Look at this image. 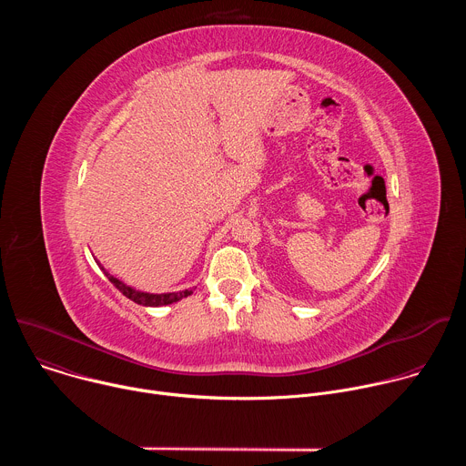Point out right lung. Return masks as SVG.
<instances>
[{
  "label": "right lung",
  "instance_id": "add662e5",
  "mask_svg": "<svg viewBox=\"0 0 466 466\" xmlns=\"http://www.w3.org/2000/svg\"><path fill=\"white\" fill-rule=\"evenodd\" d=\"M103 273L106 275V279H108L127 299H130L132 302H137V304H142V306H167V304H173V302H177V300H180V299H184V297H187V295L193 293V289H184V291H175V293H146V291H137V289L128 288L127 284H123L121 280H117L116 277L108 275L105 269H103Z\"/></svg>",
  "mask_w": 466,
  "mask_h": 466
}]
</instances>
